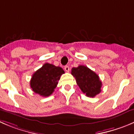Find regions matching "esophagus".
<instances>
[{"instance_id":"obj_1","label":"esophagus","mask_w":134,"mask_h":134,"mask_svg":"<svg viewBox=\"0 0 134 134\" xmlns=\"http://www.w3.org/2000/svg\"><path fill=\"white\" fill-rule=\"evenodd\" d=\"M64 69H65V71H66V72H69V66H67V65L65 66Z\"/></svg>"}]
</instances>
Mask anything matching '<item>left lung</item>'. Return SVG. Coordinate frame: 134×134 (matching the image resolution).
<instances>
[{"label":"left lung","mask_w":134,"mask_h":134,"mask_svg":"<svg viewBox=\"0 0 134 134\" xmlns=\"http://www.w3.org/2000/svg\"><path fill=\"white\" fill-rule=\"evenodd\" d=\"M71 74L76 79V84L82 92L88 97H95L102 91V83L99 76L86 66L73 67Z\"/></svg>","instance_id":"8db88e82"}]
</instances>
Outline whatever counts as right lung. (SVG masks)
<instances>
[{"label":"right lung","instance_id":"right-lung-1","mask_svg":"<svg viewBox=\"0 0 134 134\" xmlns=\"http://www.w3.org/2000/svg\"><path fill=\"white\" fill-rule=\"evenodd\" d=\"M65 71L60 67L45 63L37 70L30 81L32 91L43 97H48L54 92L62 74Z\"/></svg>","mask_w":134,"mask_h":134}]
</instances>
